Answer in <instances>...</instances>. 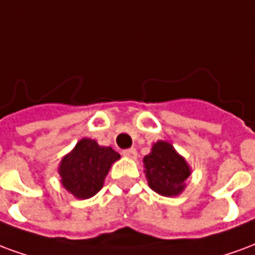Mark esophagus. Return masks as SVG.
<instances>
[{"mask_svg":"<svg viewBox=\"0 0 255 255\" xmlns=\"http://www.w3.org/2000/svg\"><path fill=\"white\" fill-rule=\"evenodd\" d=\"M123 155H126V157H129V158H136L138 153H136V149L131 147V149H124V150H123Z\"/></svg>","mask_w":255,"mask_h":255,"instance_id":"34e87169","label":"esophagus"}]
</instances>
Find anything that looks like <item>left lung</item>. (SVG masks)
Returning a JSON list of instances; mask_svg holds the SVG:
<instances>
[{
	"instance_id": "8db88e82",
	"label": "left lung",
	"mask_w": 255,
	"mask_h": 255,
	"mask_svg": "<svg viewBox=\"0 0 255 255\" xmlns=\"http://www.w3.org/2000/svg\"><path fill=\"white\" fill-rule=\"evenodd\" d=\"M144 172L150 188L165 197L177 195L184 188V180L190 176V168L168 142H157L151 153L143 158Z\"/></svg>"
}]
</instances>
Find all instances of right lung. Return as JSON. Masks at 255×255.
I'll use <instances>...</instances> for the list:
<instances>
[{
	"instance_id": "1",
	"label": "right lung",
	"mask_w": 255,
	"mask_h": 255,
	"mask_svg": "<svg viewBox=\"0 0 255 255\" xmlns=\"http://www.w3.org/2000/svg\"><path fill=\"white\" fill-rule=\"evenodd\" d=\"M119 158L120 154L112 147L100 146L93 139H82L60 164L61 183L76 198L93 197L102 188L109 168Z\"/></svg>"
}]
</instances>
